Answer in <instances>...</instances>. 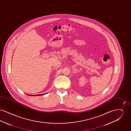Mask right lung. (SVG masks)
<instances>
[{"instance_id":"obj_1","label":"right lung","mask_w":131,"mask_h":131,"mask_svg":"<svg viewBox=\"0 0 131 131\" xmlns=\"http://www.w3.org/2000/svg\"><path fill=\"white\" fill-rule=\"evenodd\" d=\"M47 93L45 94H39V95H29V94H28V95H29V96H41V95H45V94H46Z\"/></svg>"}]
</instances>
